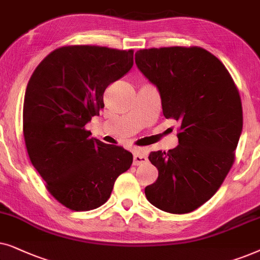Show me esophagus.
<instances>
[{
  "label": "esophagus",
  "instance_id": "obj_1",
  "mask_svg": "<svg viewBox=\"0 0 260 260\" xmlns=\"http://www.w3.org/2000/svg\"><path fill=\"white\" fill-rule=\"evenodd\" d=\"M146 161H147V154L145 153L144 151H137L136 153H134V158H133L134 165L144 164V162Z\"/></svg>",
  "mask_w": 260,
  "mask_h": 260
}]
</instances>
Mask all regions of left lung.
<instances>
[{
  "label": "left lung",
  "mask_w": 260,
  "mask_h": 260,
  "mask_svg": "<svg viewBox=\"0 0 260 260\" xmlns=\"http://www.w3.org/2000/svg\"><path fill=\"white\" fill-rule=\"evenodd\" d=\"M136 63L157 85L164 116L181 124L177 147L148 155L158 178L145 195L166 213H190L212 199L233 166L243 131L239 90L226 67L199 46L143 48Z\"/></svg>",
  "instance_id": "obj_1"
}]
</instances>
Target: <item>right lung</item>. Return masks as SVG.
<instances>
[{"instance_id": "obj_1", "label": "right lung", "mask_w": 260, "mask_h": 260, "mask_svg": "<svg viewBox=\"0 0 260 260\" xmlns=\"http://www.w3.org/2000/svg\"><path fill=\"white\" fill-rule=\"evenodd\" d=\"M133 50L69 45L52 51L30 76L23 137L30 162L48 192L75 212L106 203L133 155L90 138L85 124L105 107L109 84L133 67Z\"/></svg>"}]
</instances>
